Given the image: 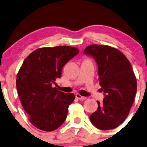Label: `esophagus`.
Listing matches in <instances>:
<instances>
[{
    "label": "esophagus",
    "instance_id": "obj_1",
    "mask_svg": "<svg viewBox=\"0 0 147 147\" xmlns=\"http://www.w3.org/2000/svg\"><path fill=\"white\" fill-rule=\"evenodd\" d=\"M75 97H76L77 99H78V100H86V99H87V97H83V96L80 95V94H78V93H77V94H75Z\"/></svg>",
    "mask_w": 147,
    "mask_h": 147
}]
</instances>
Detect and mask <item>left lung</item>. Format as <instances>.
<instances>
[{"label": "left lung", "instance_id": "left-lung-1", "mask_svg": "<svg viewBox=\"0 0 147 147\" xmlns=\"http://www.w3.org/2000/svg\"><path fill=\"white\" fill-rule=\"evenodd\" d=\"M84 53L97 62L98 80L105 92L103 102L97 101L98 107L90 115V121L102 130L116 128L128 116L137 93V80L131 63L119 50L108 45H89Z\"/></svg>", "mask_w": 147, "mask_h": 147}]
</instances>
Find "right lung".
<instances>
[{
	"label": "right lung",
	"mask_w": 147,
	"mask_h": 147,
	"mask_svg": "<svg viewBox=\"0 0 147 147\" xmlns=\"http://www.w3.org/2000/svg\"><path fill=\"white\" fill-rule=\"evenodd\" d=\"M79 53L70 46L41 47L26 58L16 78V87L29 121L36 128L51 131L66 119L68 107L75 100L73 93L53 87L62 69Z\"/></svg>",
	"instance_id": "obj_1"
}]
</instances>
